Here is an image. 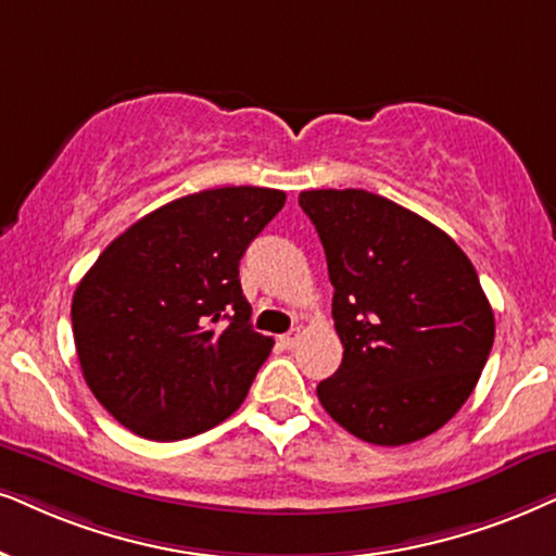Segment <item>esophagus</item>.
Listing matches in <instances>:
<instances>
[{"label":"esophagus","instance_id":"esophagus-1","mask_svg":"<svg viewBox=\"0 0 556 556\" xmlns=\"http://www.w3.org/2000/svg\"><path fill=\"white\" fill-rule=\"evenodd\" d=\"M298 341H300V330H292V333L279 336V343H282V349H294V346H298Z\"/></svg>","mask_w":556,"mask_h":556}]
</instances>
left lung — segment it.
<instances>
[{
    "label": "left lung",
    "instance_id": "left-lung-1",
    "mask_svg": "<svg viewBox=\"0 0 556 556\" xmlns=\"http://www.w3.org/2000/svg\"><path fill=\"white\" fill-rule=\"evenodd\" d=\"M300 207L326 251L343 343L320 405L369 444L426 439L467 403L493 349L472 262L426 217L364 189H311Z\"/></svg>",
    "mask_w": 556,
    "mask_h": 556
}]
</instances>
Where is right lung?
Returning <instances> with one entry per match:
<instances>
[{
	"instance_id": "right-lung-1",
	"label": "right lung",
	"mask_w": 556,
	"mask_h": 556,
	"mask_svg": "<svg viewBox=\"0 0 556 556\" xmlns=\"http://www.w3.org/2000/svg\"><path fill=\"white\" fill-rule=\"evenodd\" d=\"M266 187H220L153 210L102 251L72 302L89 390L151 441L223 424L274 346L251 328L238 264L285 207Z\"/></svg>"
}]
</instances>
